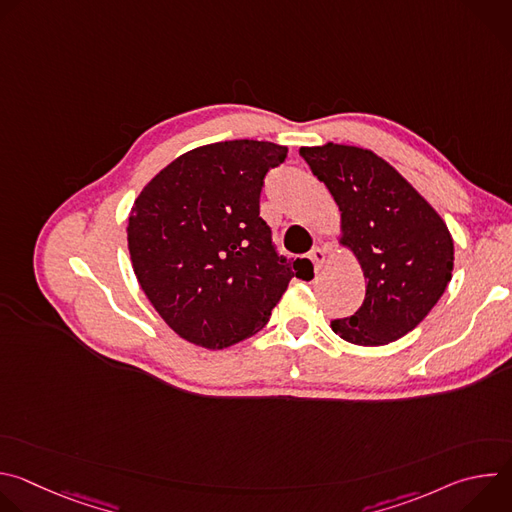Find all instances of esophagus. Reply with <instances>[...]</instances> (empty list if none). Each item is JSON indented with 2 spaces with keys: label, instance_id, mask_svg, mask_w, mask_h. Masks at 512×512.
Returning a JSON list of instances; mask_svg holds the SVG:
<instances>
[{
  "label": "esophagus",
  "instance_id": "obj_1",
  "mask_svg": "<svg viewBox=\"0 0 512 512\" xmlns=\"http://www.w3.org/2000/svg\"><path fill=\"white\" fill-rule=\"evenodd\" d=\"M310 259H312V263H314V269L320 271V269L324 267V263H326V251H324V247H314V249L310 251Z\"/></svg>",
  "mask_w": 512,
  "mask_h": 512
}]
</instances>
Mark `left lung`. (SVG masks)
Listing matches in <instances>:
<instances>
[{
	"label": "left lung",
	"instance_id": "obj_1",
	"mask_svg": "<svg viewBox=\"0 0 512 512\" xmlns=\"http://www.w3.org/2000/svg\"><path fill=\"white\" fill-rule=\"evenodd\" d=\"M340 210V245L358 259L367 294L332 330L358 346H383L411 332L446 291L454 239L444 218L383 158L354 145L300 148Z\"/></svg>",
	"mask_w": 512,
	"mask_h": 512
}]
</instances>
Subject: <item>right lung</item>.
Returning a JSON list of instances; mask_svg holds the SVG:
<instances>
[{"mask_svg":"<svg viewBox=\"0 0 512 512\" xmlns=\"http://www.w3.org/2000/svg\"><path fill=\"white\" fill-rule=\"evenodd\" d=\"M287 148L233 139L190 150L135 198L127 247L135 277L184 340L218 350L257 334L308 259L279 257L259 216L265 174Z\"/></svg>","mask_w":512,"mask_h":512,"instance_id":"add662e5","label":"right lung"}]
</instances>
